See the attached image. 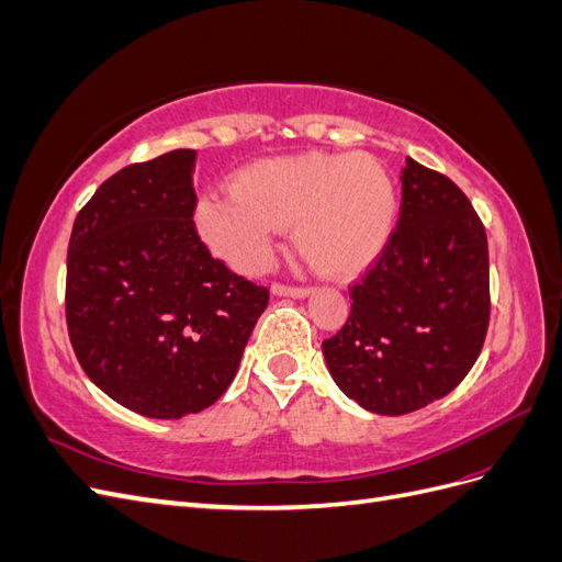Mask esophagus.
Instances as JSON below:
<instances>
[{
  "instance_id": "obj_1",
  "label": "esophagus",
  "mask_w": 562,
  "mask_h": 562,
  "mask_svg": "<svg viewBox=\"0 0 562 562\" xmlns=\"http://www.w3.org/2000/svg\"><path fill=\"white\" fill-rule=\"evenodd\" d=\"M271 293L274 295H288V297H307L312 288L307 285H291V283H274L271 285Z\"/></svg>"
}]
</instances>
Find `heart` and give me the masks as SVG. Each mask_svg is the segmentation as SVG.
Returning a JSON list of instances; mask_svg holds the SVG:
<instances>
[{
  "mask_svg": "<svg viewBox=\"0 0 562 562\" xmlns=\"http://www.w3.org/2000/svg\"><path fill=\"white\" fill-rule=\"evenodd\" d=\"M232 196L196 206L203 241L234 269L267 267L279 229L326 277H353L378 258L396 220V190L370 155H304L255 161L234 176Z\"/></svg>",
  "mask_w": 562,
  "mask_h": 562,
  "instance_id": "obj_1",
  "label": "heart"
}]
</instances>
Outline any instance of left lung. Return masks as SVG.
I'll return each instance as SVG.
<instances>
[{
	"label": "left lung",
	"mask_w": 562,
	"mask_h": 562,
	"mask_svg": "<svg viewBox=\"0 0 562 562\" xmlns=\"http://www.w3.org/2000/svg\"><path fill=\"white\" fill-rule=\"evenodd\" d=\"M396 229L351 312L323 339L337 386L378 415H407L467 378L490 326L487 236L479 213L443 173L407 157Z\"/></svg>",
	"instance_id": "obj_1"
}]
</instances>
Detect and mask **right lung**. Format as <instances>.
Instances as JSON below:
<instances>
[{
	"mask_svg": "<svg viewBox=\"0 0 562 562\" xmlns=\"http://www.w3.org/2000/svg\"><path fill=\"white\" fill-rule=\"evenodd\" d=\"M194 149L98 187L67 246L65 318L91 382L128 411L180 419L232 384L269 288L234 274L194 225Z\"/></svg>",
	"mask_w": 562,
	"mask_h": 562,
	"instance_id": "add662e5",
	"label": "right lung"
}]
</instances>
